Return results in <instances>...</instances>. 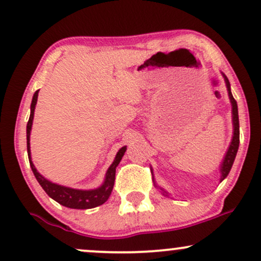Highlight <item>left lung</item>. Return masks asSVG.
Instances as JSON below:
<instances>
[{"instance_id": "left-lung-1", "label": "left lung", "mask_w": 261, "mask_h": 261, "mask_svg": "<svg viewBox=\"0 0 261 261\" xmlns=\"http://www.w3.org/2000/svg\"><path fill=\"white\" fill-rule=\"evenodd\" d=\"M222 76H223V79H224V82H226L227 92H228V97H229L230 104H232L233 136H232V141H230V143H229V147H228V149H227L226 154H224V157H223L222 163H221V166H220V173H221L220 181H222L223 179H226L227 175H228L229 170H230V168H232V166H233V162H234V160H236L237 152H238V147H239V118H238V107H237V101H236L234 98H233L232 92H230V85H229L228 79H227L226 74H224V73H222ZM153 182H154L155 187L161 189L162 194H163L164 196H169V193H167V191L164 190V189H162L161 187H158V185L155 184L154 178H153Z\"/></svg>"}]
</instances>
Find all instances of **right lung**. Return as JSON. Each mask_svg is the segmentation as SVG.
Wrapping results in <instances>:
<instances>
[{
    "instance_id": "obj_1",
    "label": "right lung",
    "mask_w": 261,
    "mask_h": 261,
    "mask_svg": "<svg viewBox=\"0 0 261 261\" xmlns=\"http://www.w3.org/2000/svg\"><path fill=\"white\" fill-rule=\"evenodd\" d=\"M38 93L37 91L33 95L32 104H31V116H29L28 124H27V149H28V157L29 163H31V168L34 173L35 178L41 188L44 189L45 193L47 194L51 199L59 202L60 205L66 206L70 208H77V210H87L97 207V206L103 205L104 202L109 199L110 194L113 191L114 181H115V172L116 167L120 163L122 155H124L125 151H126V146L121 147L116 153L114 162L110 164L106 173V178H104L103 184L97 189H91V190H81V189H72L68 187H64V185L55 184V182L47 180L45 176H43L38 172L35 166L32 162L31 155V131L33 125V119H34V110L35 106L38 101Z\"/></svg>"
}]
</instances>
